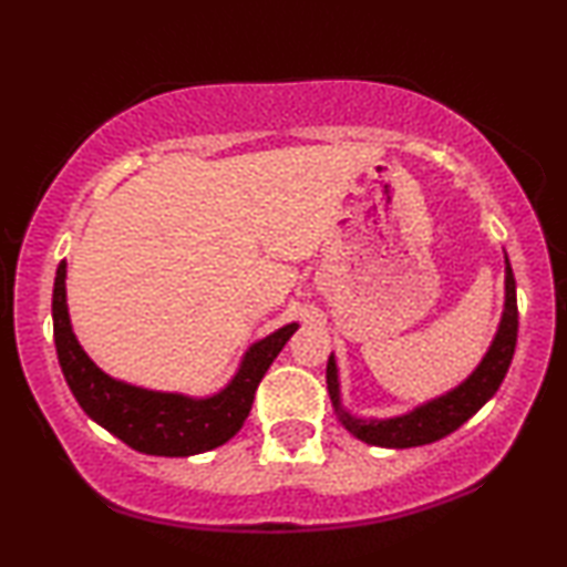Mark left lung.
<instances>
[{
  "instance_id": "left-lung-1",
  "label": "left lung",
  "mask_w": 567,
  "mask_h": 567,
  "mask_svg": "<svg viewBox=\"0 0 567 567\" xmlns=\"http://www.w3.org/2000/svg\"><path fill=\"white\" fill-rule=\"evenodd\" d=\"M518 336V309H516V278L511 270L508 255H506V297H503V315L495 330V338L491 348H487L483 361L472 369L467 379H462L460 384L452 390L439 394L415 405L413 410L402 415L390 417H361L353 415L351 410L343 405L340 398V374H338V361L336 353H330L328 359V392L330 402L336 408L338 421L353 433L355 439L363 444L382 446V449H410V446H423L433 444V441L449 436L460 429L462 423H467L487 400L498 392V386L506 377L514 359Z\"/></svg>"
}]
</instances>
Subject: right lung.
<instances>
[{
    "label": "right lung",
    "instance_id": "1",
    "mask_svg": "<svg viewBox=\"0 0 567 567\" xmlns=\"http://www.w3.org/2000/svg\"><path fill=\"white\" fill-rule=\"evenodd\" d=\"M53 340L61 371L80 408L115 439L142 454L193 456L227 444L250 415L260 379L299 322H289L247 348L235 377L219 392L193 398L183 392L146 390L105 374L74 336L66 305V260L53 281Z\"/></svg>",
    "mask_w": 567,
    "mask_h": 567
}]
</instances>
